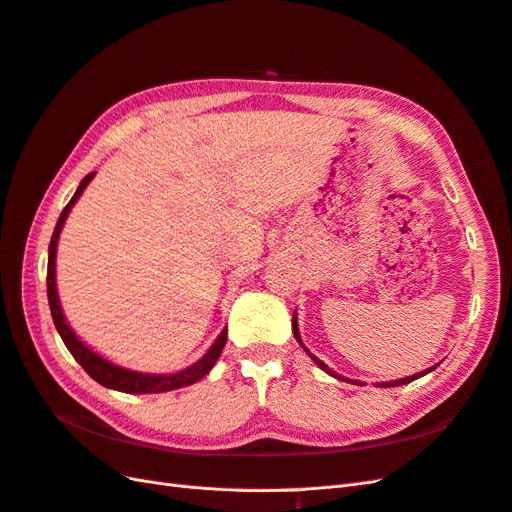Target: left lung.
<instances>
[{"instance_id": "left-lung-1", "label": "left lung", "mask_w": 512, "mask_h": 512, "mask_svg": "<svg viewBox=\"0 0 512 512\" xmlns=\"http://www.w3.org/2000/svg\"><path fill=\"white\" fill-rule=\"evenodd\" d=\"M291 330H294V337L298 339V343L304 347V343H302V339H300V332H298V317H296V313H294V321H291ZM304 352L306 354H309L315 362H317V367L321 369V371H326L328 375H332V377H337V379H345V377H341L339 373H334L330 367H328V364L326 362H321L319 358H315L311 352H309V349H306L304 347ZM435 367H437V364H435ZM435 367H431V369H425V371H420V373H416V375H410V377H403V379H397V382H382V384H377V386H382V388H392V386H403V384H410V382H414V379H418V377H422V375H427L429 371H433ZM345 382H349V379H345ZM352 384H354V379H352ZM360 384V382H358ZM362 386V384H360Z\"/></svg>"}]
</instances>
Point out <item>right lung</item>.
Here are the masks:
<instances>
[{
	"label": "right lung",
	"mask_w": 512,
	"mask_h": 512,
	"mask_svg": "<svg viewBox=\"0 0 512 512\" xmlns=\"http://www.w3.org/2000/svg\"><path fill=\"white\" fill-rule=\"evenodd\" d=\"M94 178V173H87L85 178L81 180L77 193L72 195V199L68 201V206L62 210L60 218H57V225L53 229V236H51V244H49V266H47V296H49V306H51V317H53V324L60 332V337L64 341V345L68 347V352L72 354L81 367L85 369V373L90 375L92 379L100 386L105 388H113V390H120V392H130V394H148V392H169L175 388H184V386H191L203 375H208L210 369L216 364L218 356H221L223 347L227 343V328L218 334L216 341L212 343V347L206 352L201 360H197L191 367L178 371V373H169V375H152V373H137V371H128L118 367V364H111L109 360L100 358L96 352H92L90 347L85 343L79 341V337L72 328L68 326V321L62 313V306H60V298H57V287H55V251H57V240H60V231L64 227L66 216L70 212V208L75 206V201L81 197L83 188L90 184V180Z\"/></svg>",
	"instance_id": "1"
}]
</instances>
